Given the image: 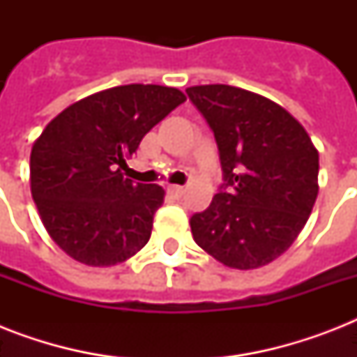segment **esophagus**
Returning a JSON list of instances; mask_svg holds the SVG:
<instances>
[{
	"instance_id": "obj_1",
	"label": "esophagus",
	"mask_w": 357,
	"mask_h": 357,
	"mask_svg": "<svg viewBox=\"0 0 357 357\" xmlns=\"http://www.w3.org/2000/svg\"><path fill=\"white\" fill-rule=\"evenodd\" d=\"M167 192L170 198H176V200H178V198H181V196H183L185 189L183 187H179V185H170V187L167 189Z\"/></svg>"
}]
</instances>
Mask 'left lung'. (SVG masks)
<instances>
[{"label":"left lung","instance_id":"left-lung-1","mask_svg":"<svg viewBox=\"0 0 357 357\" xmlns=\"http://www.w3.org/2000/svg\"><path fill=\"white\" fill-rule=\"evenodd\" d=\"M220 155L224 183L190 217L196 244L222 265H268L294 243L319 195V151L298 120L268 98L229 85L189 86Z\"/></svg>","mask_w":357,"mask_h":357}]
</instances>
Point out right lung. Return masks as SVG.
Returning a JSON list of instances; mask_svg holds the SVG:
<instances>
[{
    "mask_svg": "<svg viewBox=\"0 0 357 357\" xmlns=\"http://www.w3.org/2000/svg\"><path fill=\"white\" fill-rule=\"evenodd\" d=\"M187 98L161 85H122L66 107L31 150V195L50 237L72 259L111 266L148 241L165 190L123 178L140 140Z\"/></svg>",
    "mask_w": 357,
    "mask_h": 357,
    "instance_id": "add662e5",
    "label": "right lung"
}]
</instances>
